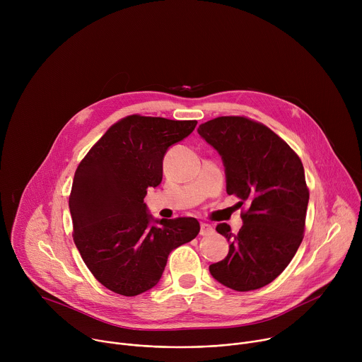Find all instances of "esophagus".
Wrapping results in <instances>:
<instances>
[{
    "instance_id": "34e87169",
    "label": "esophagus",
    "mask_w": 362,
    "mask_h": 362,
    "mask_svg": "<svg viewBox=\"0 0 362 362\" xmlns=\"http://www.w3.org/2000/svg\"><path fill=\"white\" fill-rule=\"evenodd\" d=\"M215 232V229L209 223H200V235L202 236H209Z\"/></svg>"
}]
</instances>
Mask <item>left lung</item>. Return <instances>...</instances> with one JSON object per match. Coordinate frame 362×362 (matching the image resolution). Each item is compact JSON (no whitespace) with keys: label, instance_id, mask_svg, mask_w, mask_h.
Listing matches in <instances>:
<instances>
[{"label":"left lung","instance_id":"obj_1","mask_svg":"<svg viewBox=\"0 0 362 362\" xmlns=\"http://www.w3.org/2000/svg\"><path fill=\"white\" fill-rule=\"evenodd\" d=\"M197 133L222 158L228 194L249 204L236 235L226 223L216 226L229 253L209 267L211 275L233 291L259 289L282 274L302 242L309 200L302 162L271 129L246 117H218Z\"/></svg>","mask_w":362,"mask_h":362}]
</instances>
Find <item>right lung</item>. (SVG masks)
<instances>
[{
  "mask_svg": "<svg viewBox=\"0 0 362 362\" xmlns=\"http://www.w3.org/2000/svg\"><path fill=\"white\" fill-rule=\"evenodd\" d=\"M196 120L129 116L113 124L78 165L69 208L74 243L94 278L136 296L156 286L170 252L194 239V218L154 219L143 202L163 177V158Z\"/></svg>",
  "mask_w": 362,
  "mask_h": 362,
  "instance_id": "obj_1",
  "label": "right lung"
}]
</instances>
